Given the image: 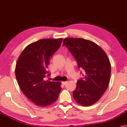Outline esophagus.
I'll return each instance as SVG.
<instances>
[{
  "label": "esophagus",
  "mask_w": 127,
  "mask_h": 127,
  "mask_svg": "<svg viewBox=\"0 0 127 127\" xmlns=\"http://www.w3.org/2000/svg\"><path fill=\"white\" fill-rule=\"evenodd\" d=\"M66 83H67V81H63V82H62V84H63V85H65Z\"/></svg>",
  "instance_id": "esophagus-1"
}]
</instances>
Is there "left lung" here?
I'll use <instances>...</instances> for the list:
<instances>
[{
	"label": "left lung",
	"instance_id": "left-lung-1",
	"mask_svg": "<svg viewBox=\"0 0 127 127\" xmlns=\"http://www.w3.org/2000/svg\"><path fill=\"white\" fill-rule=\"evenodd\" d=\"M63 46L75 58L78 68L85 72L83 78L77 81L73 94L74 100L81 106H91L100 100L108 88L111 70L110 60L100 46L87 39L66 38Z\"/></svg>",
	"mask_w": 127,
	"mask_h": 127
}]
</instances>
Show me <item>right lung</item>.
Instances as JSON below:
<instances>
[{
  "label": "right lung",
  "instance_id": "1",
  "mask_svg": "<svg viewBox=\"0 0 127 127\" xmlns=\"http://www.w3.org/2000/svg\"><path fill=\"white\" fill-rule=\"evenodd\" d=\"M63 38L42 39L30 44L20 55L15 76L20 88L27 98L39 106H47L57 101L61 91V82L44 81L50 76L47 68Z\"/></svg>",
  "mask_w": 127,
  "mask_h": 127
}]
</instances>
